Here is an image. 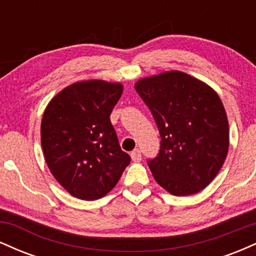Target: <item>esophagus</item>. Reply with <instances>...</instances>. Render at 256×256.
I'll list each match as a JSON object with an SVG mask.
<instances>
[{"label":"esophagus","instance_id":"1","mask_svg":"<svg viewBox=\"0 0 256 256\" xmlns=\"http://www.w3.org/2000/svg\"><path fill=\"white\" fill-rule=\"evenodd\" d=\"M131 158L134 162H140L142 160V154H140V149H134V152H131Z\"/></svg>","mask_w":256,"mask_h":256}]
</instances>
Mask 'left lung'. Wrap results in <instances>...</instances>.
<instances>
[{
	"mask_svg": "<svg viewBox=\"0 0 256 256\" xmlns=\"http://www.w3.org/2000/svg\"><path fill=\"white\" fill-rule=\"evenodd\" d=\"M160 134V150L148 158L164 189L176 196L201 192L218 174L228 149L224 106L212 88L179 71L140 79L134 85Z\"/></svg>",
	"mask_w": 256,
	"mask_h": 256,
	"instance_id": "1",
	"label": "left lung"
}]
</instances>
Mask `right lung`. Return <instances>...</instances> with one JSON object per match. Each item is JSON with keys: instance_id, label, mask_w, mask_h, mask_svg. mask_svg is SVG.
<instances>
[{"instance_id": "add662e5", "label": "right lung", "mask_w": 256, "mask_h": 256, "mask_svg": "<svg viewBox=\"0 0 256 256\" xmlns=\"http://www.w3.org/2000/svg\"><path fill=\"white\" fill-rule=\"evenodd\" d=\"M122 94V84L80 82L58 92L44 112V158L55 179L74 198H101L130 164L110 122Z\"/></svg>"}]
</instances>
